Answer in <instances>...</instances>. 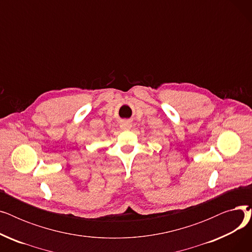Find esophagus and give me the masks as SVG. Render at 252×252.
<instances>
[{"instance_id": "esophagus-1", "label": "esophagus", "mask_w": 252, "mask_h": 252, "mask_svg": "<svg viewBox=\"0 0 252 252\" xmlns=\"http://www.w3.org/2000/svg\"><path fill=\"white\" fill-rule=\"evenodd\" d=\"M122 127H123L124 129H127V128L130 127V125H129L128 123H124V124L122 125Z\"/></svg>"}]
</instances>
